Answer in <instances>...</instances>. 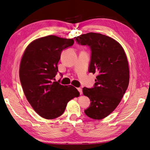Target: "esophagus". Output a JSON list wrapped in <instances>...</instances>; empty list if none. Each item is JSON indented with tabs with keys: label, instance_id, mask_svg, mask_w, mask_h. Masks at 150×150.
Wrapping results in <instances>:
<instances>
[{
	"label": "esophagus",
	"instance_id": "obj_1",
	"mask_svg": "<svg viewBox=\"0 0 150 150\" xmlns=\"http://www.w3.org/2000/svg\"><path fill=\"white\" fill-rule=\"evenodd\" d=\"M77 90H78V91H79V93H80V94L81 95V94H82V88H77Z\"/></svg>",
	"mask_w": 150,
	"mask_h": 150
}]
</instances>
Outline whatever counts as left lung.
Listing matches in <instances>:
<instances>
[{
    "label": "left lung",
    "mask_w": 150,
    "mask_h": 150,
    "mask_svg": "<svg viewBox=\"0 0 150 150\" xmlns=\"http://www.w3.org/2000/svg\"><path fill=\"white\" fill-rule=\"evenodd\" d=\"M75 39L90 47L89 72L97 75L94 88L82 89L91 101L85 114L93 119H103L115 110L128 88L129 69L126 53L117 40L105 35L90 32Z\"/></svg>",
    "instance_id": "1"
}]
</instances>
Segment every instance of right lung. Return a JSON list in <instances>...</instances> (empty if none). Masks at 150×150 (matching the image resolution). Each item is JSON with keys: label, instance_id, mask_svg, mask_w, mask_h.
Returning a JSON list of instances; mask_svg holds the SVG:
<instances>
[{"label": "right lung", "instance_id": "obj_1", "mask_svg": "<svg viewBox=\"0 0 150 150\" xmlns=\"http://www.w3.org/2000/svg\"><path fill=\"white\" fill-rule=\"evenodd\" d=\"M73 44V39L48 35L33 40L22 55L19 68L22 90L31 107L44 119L61 115L68 102L80 95L73 86L53 81L62 51Z\"/></svg>", "mask_w": 150, "mask_h": 150}]
</instances>
